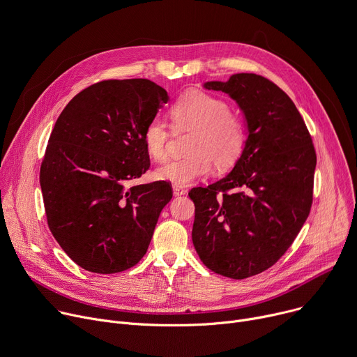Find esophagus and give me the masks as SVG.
<instances>
[{
	"label": "esophagus",
	"mask_w": 357,
	"mask_h": 357,
	"mask_svg": "<svg viewBox=\"0 0 357 357\" xmlns=\"http://www.w3.org/2000/svg\"><path fill=\"white\" fill-rule=\"evenodd\" d=\"M186 190L182 188V186H178V185H174V195L175 197H181V195H185Z\"/></svg>",
	"instance_id": "esophagus-1"
}]
</instances>
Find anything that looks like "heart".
I'll return each instance as SVG.
<instances>
[{
  "label": "heart",
  "instance_id": "heart-1",
  "mask_svg": "<svg viewBox=\"0 0 357 357\" xmlns=\"http://www.w3.org/2000/svg\"><path fill=\"white\" fill-rule=\"evenodd\" d=\"M169 119L176 132L190 131L185 146L188 155L159 167L155 176L160 181L189 185L206 176L212 165L216 171L232 168L245 149L246 122L219 96L199 89L188 91L171 105ZM168 139V123L158 116L149 119L144 129V144L152 159L167 158Z\"/></svg>",
  "mask_w": 357,
  "mask_h": 357
}]
</instances>
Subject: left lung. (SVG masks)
<instances>
[{
  "instance_id": "left-lung-1",
  "label": "left lung",
  "mask_w": 357,
  "mask_h": 357,
  "mask_svg": "<svg viewBox=\"0 0 357 357\" xmlns=\"http://www.w3.org/2000/svg\"><path fill=\"white\" fill-rule=\"evenodd\" d=\"M204 86L236 101L248 139L228 175L190 189L192 242L212 272L245 279L273 266L301 232L313 201L316 152L294 101L268 78L235 74Z\"/></svg>"
}]
</instances>
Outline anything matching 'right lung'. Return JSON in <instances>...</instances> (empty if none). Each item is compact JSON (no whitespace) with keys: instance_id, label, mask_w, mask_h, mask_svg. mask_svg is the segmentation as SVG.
Returning <instances> with one entry per match:
<instances>
[{"instance_id":"1","label":"right lung","mask_w":357,"mask_h":357,"mask_svg":"<svg viewBox=\"0 0 357 357\" xmlns=\"http://www.w3.org/2000/svg\"><path fill=\"white\" fill-rule=\"evenodd\" d=\"M168 100L149 79H108L77 93L55 122L40 171L47 222L85 271L118 273L148 250L172 186L126 183L149 169L144 129Z\"/></svg>"}]
</instances>
